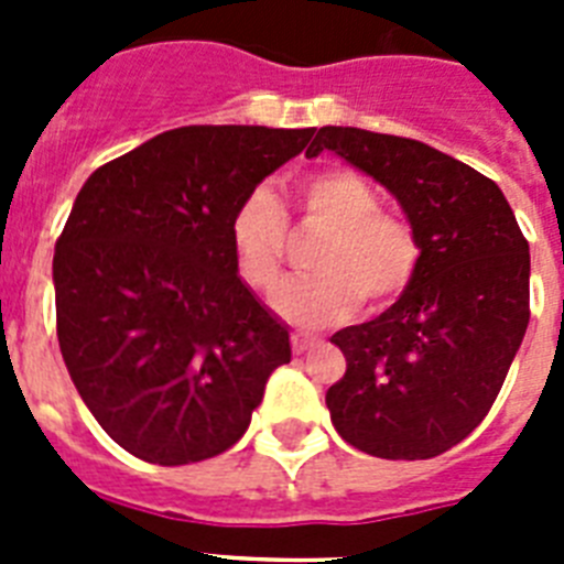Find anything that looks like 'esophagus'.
Masks as SVG:
<instances>
[{
    "label": "esophagus",
    "mask_w": 564,
    "mask_h": 564,
    "mask_svg": "<svg viewBox=\"0 0 564 564\" xmlns=\"http://www.w3.org/2000/svg\"><path fill=\"white\" fill-rule=\"evenodd\" d=\"M291 344H293V352H296V356H302V352H311L313 347H318V341H316V338L299 336V333H293Z\"/></svg>",
    "instance_id": "1"
}]
</instances>
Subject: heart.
Masks as SVG:
<instances>
[{
	"label": "heart",
	"mask_w": 564,
	"mask_h": 564,
	"mask_svg": "<svg viewBox=\"0 0 564 564\" xmlns=\"http://www.w3.org/2000/svg\"><path fill=\"white\" fill-rule=\"evenodd\" d=\"M307 220L330 231L313 259L316 276L291 279L273 296L279 316L299 327L350 318L361 299L370 307L395 302L415 276L417 239L398 217L381 214L378 192L361 174L333 169L299 186ZM288 220L268 188H253L231 217V248L248 285L273 291L282 276Z\"/></svg>",
	"instance_id": "heart-1"
}]
</instances>
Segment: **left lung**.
Returning a JSON list of instances; mask_svg holds the SVG:
<instances>
[{"label": "left lung", "mask_w": 564, "mask_h": 564, "mask_svg": "<svg viewBox=\"0 0 564 564\" xmlns=\"http://www.w3.org/2000/svg\"><path fill=\"white\" fill-rule=\"evenodd\" d=\"M338 154L406 214L421 257L381 316L333 333L347 372L327 390L333 426L383 460H426L488 415L528 327L531 253L495 181L421 141L322 127Z\"/></svg>", "instance_id": "1"}]
</instances>
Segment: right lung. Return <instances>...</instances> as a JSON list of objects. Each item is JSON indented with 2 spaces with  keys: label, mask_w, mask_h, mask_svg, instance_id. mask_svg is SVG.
Instances as JSON below:
<instances>
[{
  "label": "right lung",
  "mask_w": 564,
  "mask_h": 564,
  "mask_svg": "<svg viewBox=\"0 0 564 564\" xmlns=\"http://www.w3.org/2000/svg\"><path fill=\"white\" fill-rule=\"evenodd\" d=\"M316 129L181 127L89 174L53 257L67 372L129 455L231 449L291 336L239 279L231 217Z\"/></svg>",
  "instance_id": "obj_1"
}]
</instances>
